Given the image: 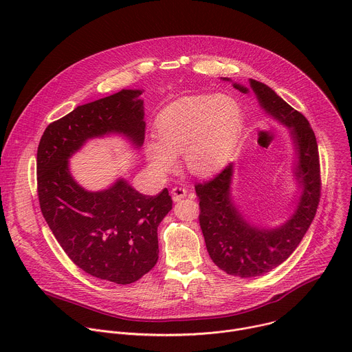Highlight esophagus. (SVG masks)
Masks as SVG:
<instances>
[{"label":"esophagus","instance_id":"1","mask_svg":"<svg viewBox=\"0 0 352 352\" xmlns=\"http://www.w3.org/2000/svg\"><path fill=\"white\" fill-rule=\"evenodd\" d=\"M171 196H173L174 202H179L181 199H184L186 196V189L182 186H174L171 189Z\"/></svg>","mask_w":352,"mask_h":352}]
</instances>
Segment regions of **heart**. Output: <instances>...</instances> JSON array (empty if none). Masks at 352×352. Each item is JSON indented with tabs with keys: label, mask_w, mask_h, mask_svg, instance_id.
<instances>
[{
	"label": "heart",
	"mask_w": 352,
	"mask_h": 352,
	"mask_svg": "<svg viewBox=\"0 0 352 352\" xmlns=\"http://www.w3.org/2000/svg\"><path fill=\"white\" fill-rule=\"evenodd\" d=\"M242 124V109L230 96L182 97L159 114V142H147V159L156 171L170 173L177 166V156L184 155L190 174L213 175L231 156Z\"/></svg>",
	"instance_id": "obj_1"
}]
</instances>
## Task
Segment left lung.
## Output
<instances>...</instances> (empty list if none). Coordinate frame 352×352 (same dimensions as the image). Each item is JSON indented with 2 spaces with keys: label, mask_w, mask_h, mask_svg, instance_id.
I'll return each instance as SVG.
<instances>
[{
  "label": "left lung",
  "mask_w": 352,
  "mask_h": 352,
  "mask_svg": "<svg viewBox=\"0 0 352 352\" xmlns=\"http://www.w3.org/2000/svg\"><path fill=\"white\" fill-rule=\"evenodd\" d=\"M234 87L242 93L249 91L236 83ZM250 87L269 116L292 128L298 155L295 177L302 192L291 219L278 228L265 230L245 221L232 204V164L210 181L195 185L200 209L199 224L208 252L223 272L241 278L269 273L289 258L316 214L322 189L319 150L308 120L265 83L250 79Z\"/></svg>",
  "instance_id": "1"
}]
</instances>
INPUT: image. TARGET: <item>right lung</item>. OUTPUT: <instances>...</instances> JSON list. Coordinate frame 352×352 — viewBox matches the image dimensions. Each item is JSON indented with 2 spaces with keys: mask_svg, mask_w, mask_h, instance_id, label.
<instances>
[{
  "mask_svg": "<svg viewBox=\"0 0 352 352\" xmlns=\"http://www.w3.org/2000/svg\"><path fill=\"white\" fill-rule=\"evenodd\" d=\"M140 90H121L76 107L50 124L37 148V195L43 217L68 258L85 273L131 284L159 259L157 227L173 209L164 188L142 195L124 178L106 190H85L68 159L91 138L122 133L136 147L144 140Z\"/></svg>",
  "mask_w": 352,
  "mask_h": 352,
  "instance_id": "right-lung-1",
  "label": "right lung"
}]
</instances>
